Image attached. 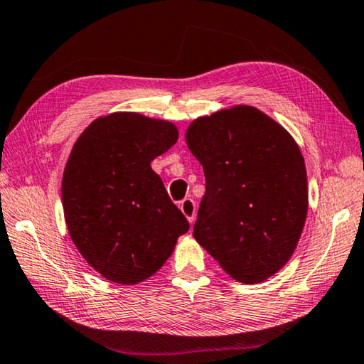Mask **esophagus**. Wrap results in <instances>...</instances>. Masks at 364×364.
<instances>
[{
  "instance_id": "esophagus-1",
  "label": "esophagus",
  "mask_w": 364,
  "mask_h": 364,
  "mask_svg": "<svg viewBox=\"0 0 364 364\" xmlns=\"http://www.w3.org/2000/svg\"><path fill=\"white\" fill-rule=\"evenodd\" d=\"M180 209L183 212V215L188 218L189 223H194V218H196V203L191 198H186L181 200L180 204Z\"/></svg>"
}]
</instances>
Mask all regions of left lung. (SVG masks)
I'll use <instances>...</instances> for the list:
<instances>
[{"label": "left lung", "mask_w": 364, "mask_h": 364, "mask_svg": "<svg viewBox=\"0 0 364 364\" xmlns=\"http://www.w3.org/2000/svg\"><path fill=\"white\" fill-rule=\"evenodd\" d=\"M186 142L205 176L194 238L235 280L259 284L274 275L295 251L308 213L296 142L247 105L193 121Z\"/></svg>", "instance_id": "8db88e82"}]
</instances>
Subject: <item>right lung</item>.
Returning a JSON list of instances; mask_svg holds the SVG:
<instances>
[{"instance_id":"right-lung-1","label":"right lung","mask_w":364,"mask_h":364,"mask_svg":"<svg viewBox=\"0 0 364 364\" xmlns=\"http://www.w3.org/2000/svg\"><path fill=\"white\" fill-rule=\"evenodd\" d=\"M176 141L170 121L112 113L74 144L61 188L66 225L80 255L105 279L121 285L149 279L189 230L151 168Z\"/></svg>"}]
</instances>
